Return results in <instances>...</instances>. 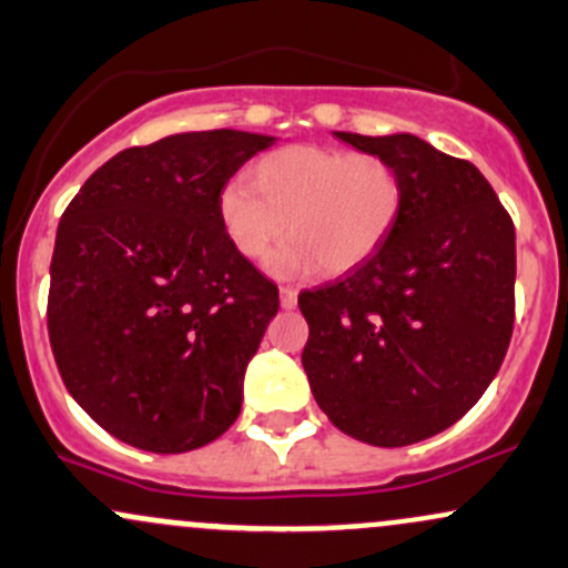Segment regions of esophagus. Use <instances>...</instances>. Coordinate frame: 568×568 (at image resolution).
I'll return each instance as SVG.
<instances>
[{
  "label": "esophagus",
  "mask_w": 568,
  "mask_h": 568,
  "mask_svg": "<svg viewBox=\"0 0 568 568\" xmlns=\"http://www.w3.org/2000/svg\"><path fill=\"white\" fill-rule=\"evenodd\" d=\"M296 298H298L296 288H288V285H283V288H280V307L283 310H294Z\"/></svg>",
  "instance_id": "obj_1"
}]
</instances>
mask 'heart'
<instances>
[{
    "mask_svg": "<svg viewBox=\"0 0 568 568\" xmlns=\"http://www.w3.org/2000/svg\"><path fill=\"white\" fill-rule=\"evenodd\" d=\"M404 210V178L377 153L321 145L280 148L251 170V185H226L217 199L223 234L242 258L270 261L277 277L321 266L339 277L375 255Z\"/></svg>",
    "mask_w": 568,
    "mask_h": 568,
    "instance_id": "obj_1",
    "label": "heart"
}]
</instances>
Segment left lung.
Listing matches in <instances>:
<instances>
[{
	"label": "left lung",
	"instance_id": "8db88e82",
	"mask_svg": "<svg viewBox=\"0 0 568 568\" xmlns=\"http://www.w3.org/2000/svg\"><path fill=\"white\" fill-rule=\"evenodd\" d=\"M404 178L385 245L336 283L298 294L302 364L339 432L404 447L460 420L496 377L515 323V226L475 164L415 134L334 132Z\"/></svg>",
	"mask_w": 568,
	"mask_h": 568
}]
</instances>
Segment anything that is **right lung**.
Returning a JSON list of instances; mask_svg holds the SVG:
<instances>
[{
  "label": "right lung",
  "mask_w": 568,
  "mask_h": 568,
  "mask_svg": "<svg viewBox=\"0 0 568 568\" xmlns=\"http://www.w3.org/2000/svg\"><path fill=\"white\" fill-rule=\"evenodd\" d=\"M274 142L215 129L126 148L61 215L48 294L55 366L115 439L189 453L240 415L280 296L223 234L217 199Z\"/></svg>",
  "instance_id": "obj_1"
}]
</instances>
